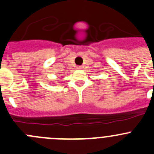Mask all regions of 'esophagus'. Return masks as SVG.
<instances>
[{"mask_svg":"<svg viewBox=\"0 0 154 154\" xmlns=\"http://www.w3.org/2000/svg\"><path fill=\"white\" fill-rule=\"evenodd\" d=\"M82 68H83V67H82L81 66H77V69H82Z\"/></svg>","mask_w":154,"mask_h":154,"instance_id":"obj_1","label":"esophagus"}]
</instances>
